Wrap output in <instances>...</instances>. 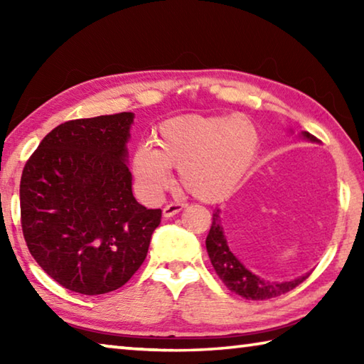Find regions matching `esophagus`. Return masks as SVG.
<instances>
[{
    "label": "esophagus",
    "mask_w": 364,
    "mask_h": 364,
    "mask_svg": "<svg viewBox=\"0 0 364 364\" xmlns=\"http://www.w3.org/2000/svg\"><path fill=\"white\" fill-rule=\"evenodd\" d=\"M184 207H186V204H180V202H171V204L164 207L162 213H164L165 218H170V217H173V215L180 213Z\"/></svg>",
    "instance_id": "obj_1"
}]
</instances>
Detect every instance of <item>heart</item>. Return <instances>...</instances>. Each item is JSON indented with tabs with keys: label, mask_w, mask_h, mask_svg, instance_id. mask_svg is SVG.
<instances>
[{
	"label": "heart",
	"mask_w": 364,
	"mask_h": 364,
	"mask_svg": "<svg viewBox=\"0 0 364 364\" xmlns=\"http://www.w3.org/2000/svg\"><path fill=\"white\" fill-rule=\"evenodd\" d=\"M154 144H141L133 156L139 194L157 200L178 168L188 193L202 202L231 196L247 175L260 149L255 123L242 114L180 115L162 122Z\"/></svg>",
	"instance_id": "heart-1"
}]
</instances>
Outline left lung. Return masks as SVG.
Returning a JSON list of instances; mask_svg holds the SVG:
<instances>
[{"mask_svg": "<svg viewBox=\"0 0 364 364\" xmlns=\"http://www.w3.org/2000/svg\"><path fill=\"white\" fill-rule=\"evenodd\" d=\"M301 136H304V139L311 141V143H319L308 132H301ZM205 245L218 278L225 282V286L231 292L241 295L247 300H267L279 297V295L292 291L308 278V274H305L286 282H271L258 278L257 274L245 268L241 260L231 252L225 236L223 220H221L220 210L213 212V221L205 239Z\"/></svg>", "mask_w": 364, "mask_h": 364, "instance_id": "1", "label": "left lung"}]
</instances>
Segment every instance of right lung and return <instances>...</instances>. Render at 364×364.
Wrapping results in <instances>:
<instances>
[{
	"mask_svg": "<svg viewBox=\"0 0 364 364\" xmlns=\"http://www.w3.org/2000/svg\"><path fill=\"white\" fill-rule=\"evenodd\" d=\"M133 112L60 123L21 178L27 247L48 276L72 292L122 287L143 264L162 210L138 204L127 143Z\"/></svg>",
	"mask_w": 364,
	"mask_h": 364,
	"instance_id": "1",
	"label": "right lung"
}]
</instances>
